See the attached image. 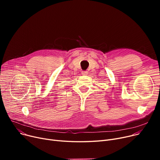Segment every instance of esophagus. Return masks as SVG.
<instances>
[{
    "instance_id": "esophagus-1",
    "label": "esophagus",
    "mask_w": 160,
    "mask_h": 160,
    "mask_svg": "<svg viewBox=\"0 0 160 160\" xmlns=\"http://www.w3.org/2000/svg\"><path fill=\"white\" fill-rule=\"evenodd\" d=\"M88 71H82V75H87L88 74Z\"/></svg>"
}]
</instances>
